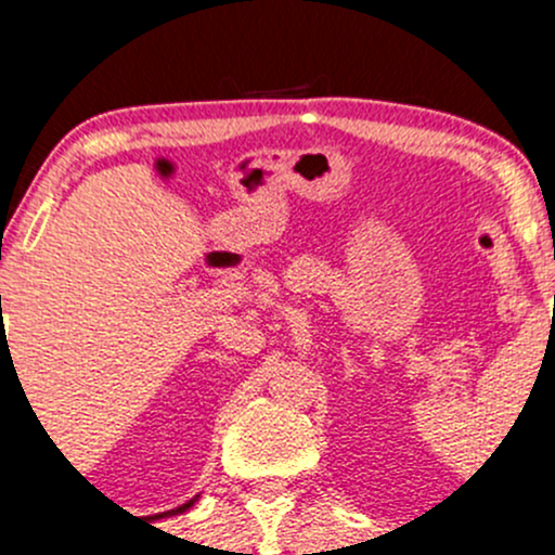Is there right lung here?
<instances>
[{"mask_svg": "<svg viewBox=\"0 0 555 555\" xmlns=\"http://www.w3.org/2000/svg\"><path fill=\"white\" fill-rule=\"evenodd\" d=\"M193 502H195V500L184 502V505H179V507H177V511H171V513H169V516H177V513H184V511H188V507H193Z\"/></svg>", "mask_w": 555, "mask_h": 555, "instance_id": "obj_1", "label": "right lung"}]
</instances>
